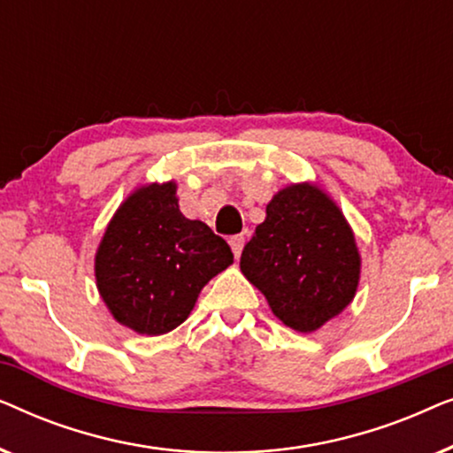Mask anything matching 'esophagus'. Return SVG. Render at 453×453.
Listing matches in <instances>:
<instances>
[{"mask_svg":"<svg viewBox=\"0 0 453 453\" xmlns=\"http://www.w3.org/2000/svg\"><path fill=\"white\" fill-rule=\"evenodd\" d=\"M228 243H231V250H233V253H234V257H241V251H243V245H245V237L243 234H234V237H231V241H228Z\"/></svg>","mask_w":453,"mask_h":453,"instance_id":"esophagus-1","label":"esophagus"}]
</instances>
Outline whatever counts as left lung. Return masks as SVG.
<instances>
[{"instance_id":"left-lung-1","label":"left lung","mask_w":453,"mask_h":453,"mask_svg":"<svg viewBox=\"0 0 453 453\" xmlns=\"http://www.w3.org/2000/svg\"><path fill=\"white\" fill-rule=\"evenodd\" d=\"M241 272L284 326L311 334L355 299L361 253L342 210L318 183H290L265 206Z\"/></svg>"}]
</instances>
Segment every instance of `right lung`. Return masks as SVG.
Segmentation results:
<instances>
[{
	"instance_id": "1",
	"label": "right lung",
	"mask_w": 453,
	"mask_h": 453,
	"mask_svg": "<svg viewBox=\"0 0 453 453\" xmlns=\"http://www.w3.org/2000/svg\"><path fill=\"white\" fill-rule=\"evenodd\" d=\"M231 264L226 241L181 214L177 183L154 181L134 189L109 220L95 276L115 321L160 336L189 318L202 288Z\"/></svg>"
}]
</instances>
